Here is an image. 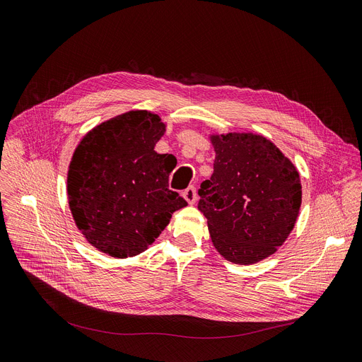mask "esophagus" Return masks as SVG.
Masks as SVG:
<instances>
[{"label":"esophagus","mask_w":362,"mask_h":362,"mask_svg":"<svg viewBox=\"0 0 362 362\" xmlns=\"http://www.w3.org/2000/svg\"><path fill=\"white\" fill-rule=\"evenodd\" d=\"M183 198L189 204H195V201H197V189H195V187L194 186L186 187V189L183 191Z\"/></svg>","instance_id":"1"}]
</instances>
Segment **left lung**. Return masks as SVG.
Returning <instances> with one entry per match:
<instances>
[{
	"label": "left lung",
	"instance_id": "obj_1",
	"mask_svg": "<svg viewBox=\"0 0 362 362\" xmlns=\"http://www.w3.org/2000/svg\"><path fill=\"white\" fill-rule=\"evenodd\" d=\"M216 160L198 191V210L226 260L251 264L284 244L302 204L300 177L271 140L253 133L213 134Z\"/></svg>",
	"mask_w": 362,
	"mask_h": 362
}]
</instances>
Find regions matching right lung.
Returning a JSON list of instances; mask_svg holds the SVG:
<instances>
[{
  "label": "right lung",
  "instance_id": "1",
  "mask_svg": "<svg viewBox=\"0 0 362 362\" xmlns=\"http://www.w3.org/2000/svg\"><path fill=\"white\" fill-rule=\"evenodd\" d=\"M165 124L130 111L88 132L68 170V199L76 228L102 253L125 259L142 253L187 206L168 189L167 153L155 152Z\"/></svg>",
  "mask_w": 362,
  "mask_h": 362
}]
</instances>
